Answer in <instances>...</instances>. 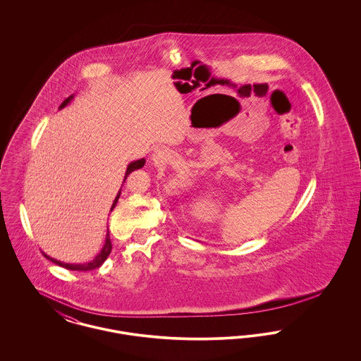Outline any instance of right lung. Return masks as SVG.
I'll list each match as a JSON object with an SVG mask.
<instances>
[{"label":"right lung","mask_w":361,"mask_h":361,"mask_svg":"<svg viewBox=\"0 0 361 361\" xmlns=\"http://www.w3.org/2000/svg\"><path fill=\"white\" fill-rule=\"evenodd\" d=\"M71 97H73V96L68 97L63 103L59 105V108H63L66 104L69 103L70 100H71ZM145 162H146V159H145V158L131 162V164L128 165V168H127V172H126V176H124V181H126V178H127V176H128L130 173L134 172V171H137V169H140V168H143ZM121 189L119 190V193H118V196H116V199H115V202H114V204H112V208H111V209H114V207H115V204L118 203V199H119V196H121ZM111 250H112V242H111V238H109V231H108L103 250H102V252L94 257L93 261H90V262H86V264H65V262H61V261H56V259H54V258L49 257V256H47V255H44V253H43V255H44V257L51 259L54 264H56V265H59V267H63V268L70 269V271H84V272H85V271H92V269H96V268L102 267L104 261H105L106 257L109 256Z\"/></svg>","instance_id":"right-lung-1"}]
</instances>
